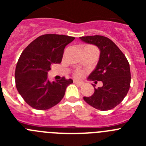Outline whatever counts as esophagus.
<instances>
[{"label":"esophagus","instance_id":"1","mask_svg":"<svg viewBox=\"0 0 146 146\" xmlns=\"http://www.w3.org/2000/svg\"><path fill=\"white\" fill-rule=\"evenodd\" d=\"M74 84L78 85V86H82V85H83V82H82V81H78V80H74Z\"/></svg>","mask_w":146,"mask_h":146}]
</instances>
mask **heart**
I'll return each mask as SVG.
<instances>
[{
	"mask_svg": "<svg viewBox=\"0 0 146 146\" xmlns=\"http://www.w3.org/2000/svg\"><path fill=\"white\" fill-rule=\"evenodd\" d=\"M74 76L76 77H82L83 76V72L81 70H77L75 72H74Z\"/></svg>",
	"mask_w": 146,
	"mask_h": 146,
	"instance_id": "1",
	"label": "heart"
}]
</instances>
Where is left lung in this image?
Segmentation results:
<instances>
[{"label":"left lung","mask_w":146,"mask_h":146,"mask_svg":"<svg viewBox=\"0 0 146 146\" xmlns=\"http://www.w3.org/2000/svg\"><path fill=\"white\" fill-rule=\"evenodd\" d=\"M82 41L96 45L100 50L99 60L88 80L102 81V87L96 88L91 96H84L85 102L99 110H109L123 101L128 93L131 73L128 60L114 42L103 36L80 37Z\"/></svg>","instance_id":"obj_1"}]
</instances>
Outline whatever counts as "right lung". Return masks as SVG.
Instances as JSON below:
<instances>
[{
    "mask_svg": "<svg viewBox=\"0 0 146 146\" xmlns=\"http://www.w3.org/2000/svg\"><path fill=\"white\" fill-rule=\"evenodd\" d=\"M74 38L65 35H42L22 52L15 69V83L19 94L31 108L48 110L64 98L73 80L63 77L50 82L47 73L52 64L61 62L64 48Z\"/></svg>",
    "mask_w": 146,
    "mask_h": 146,
    "instance_id": "obj_1",
    "label": "right lung"
}]
</instances>
